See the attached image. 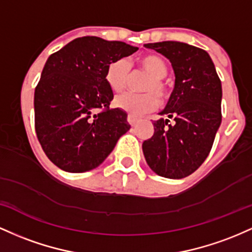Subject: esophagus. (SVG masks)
<instances>
[{
    "mask_svg": "<svg viewBox=\"0 0 252 252\" xmlns=\"http://www.w3.org/2000/svg\"><path fill=\"white\" fill-rule=\"evenodd\" d=\"M127 121H128V124L131 126H135V125H137V123H138V119L133 117V115L128 114V115H127Z\"/></svg>",
    "mask_w": 252,
    "mask_h": 252,
    "instance_id": "1",
    "label": "esophagus"
}]
</instances>
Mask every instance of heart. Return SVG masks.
I'll return each instance as SVG.
<instances>
[{
    "label": "heart",
    "mask_w": 252,
    "mask_h": 252,
    "mask_svg": "<svg viewBox=\"0 0 252 252\" xmlns=\"http://www.w3.org/2000/svg\"><path fill=\"white\" fill-rule=\"evenodd\" d=\"M137 65L140 70L148 72L150 80L144 86L145 94H132L126 93L118 96L114 103L118 108L129 113L133 117L145 114L154 111L157 107V98L152 94L155 92L158 98L164 100L168 95L164 78L168 75V65L157 55H144L137 59ZM131 78V65L125 58L115 59L107 65L104 72V80L112 92L121 93L128 86Z\"/></svg>",
    "instance_id": "b5f03b06"
}]
</instances>
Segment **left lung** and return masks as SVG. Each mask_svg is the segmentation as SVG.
I'll list each match as a JSON object with an SVG mask.
<instances>
[{"label":"left lung","instance_id":"obj_1","mask_svg":"<svg viewBox=\"0 0 252 252\" xmlns=\"http://www.w3.org/2000/svg\"><path fill=\"white\" fill-rule=\"evenodd\" d=\"M170 61L175 88L155 121L154 135L143 143L149 166L166 179H183L210 154L221 124V82L205 50L180 41L144 45ZM173 121L170 123V119Z\"/></svg>","mask_w":252,"mask_h":252}]
</instances>
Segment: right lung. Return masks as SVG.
<instances>
[{
  "instance_id": "obj_1",
  "label": "right lung",
  "mask_w": 252,
  "mask_h": 252,
  "mask_svg": "<svg viewBox=\"0 0 252 252\" xmlns=\"http://www.w3.org/2000/svg\"><path fill=\"white\" fill-rule=\"evenodd\" d=\"M138 47L82 36L51 55L34 92L35 132L49 159L62 170L97 168L131 126L126 112L111 109L106 67Z\"/></svg>"
}]
</instances>
